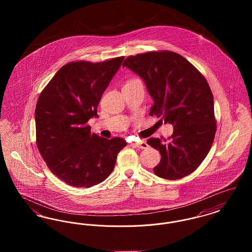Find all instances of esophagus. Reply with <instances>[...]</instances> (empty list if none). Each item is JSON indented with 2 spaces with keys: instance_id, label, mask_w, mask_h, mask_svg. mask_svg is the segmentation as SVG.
<instances>
[{
  "instance_id": "obj_1",
  "label": "esophagus",
  "mask_w": 252,
  "mask_h": 252,
  "mask_svg": "<svg viewBox=\"0 0 252 252\" xmlns=\"http://www.w3.org/2000/svg\"><path fill=\"white\" fill-rule=\"evenodd\" d=\"M132 145H133V146H135V147H138V148H140V149H145V148H147V147H148V144H146V142H144V141L137 142V143H133Z\"/></svg>"
}]
</instances>
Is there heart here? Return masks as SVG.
<instances>
[{"mask_svg":"<svg viewBox=\"0 0 252 252\" xmlns=\"http://www.w3.org/2000/svg\"><path fill=\"white\" fill-rule=\"evenodd\" d=\"M134 80H136V79H129V80L126 81V83H129V82H132V81H134Z\"/></svg>","mask_w":252,"mask_h":252,"instance_id":"b5f03b06","label":"heart"}]
</instances>
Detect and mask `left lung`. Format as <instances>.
Here are the masks:
<instances>
[{"mask_svg": "<svg viewBox=\"0 0 252 252\" xmlns=\"http://www.w3.org/2000/svg\"><path fill=\"white\" fill-rule=\"evenodd\" d=\"M126 66L144 79L153 98L149 114L161 116L174 127L167 140H147L160 153L154 173L170 180L190 175L208 155L216 136L214 96L206 78L192 63L171 51L127 57L123 63Z\"/></svg>", "mask_w": 252, "mask_h": 252, "instance_id": "obj_1", "label": "left lung"}]
</instances>
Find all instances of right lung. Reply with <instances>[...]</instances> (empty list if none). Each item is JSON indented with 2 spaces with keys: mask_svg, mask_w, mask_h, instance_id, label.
<instances>
[{
  "mask_svg": "<svg viewBox=\"0 0 252 252\" xmlns=\"http://www.w3.org/2000/svg\"><path fill=\"white\" fill-rule=\"evenodd\" d=\"M125 57L103 62L72 61L62 66L37 99L36 143L50 171L73 187H92L113 171L126 145L120 137L91 132L88 121Z\"/></svg>",
  "mask_w": 252,
  "mask_h": 252,
  "instance_id": "1",
  "label": "right lung"
}]
</instances>
